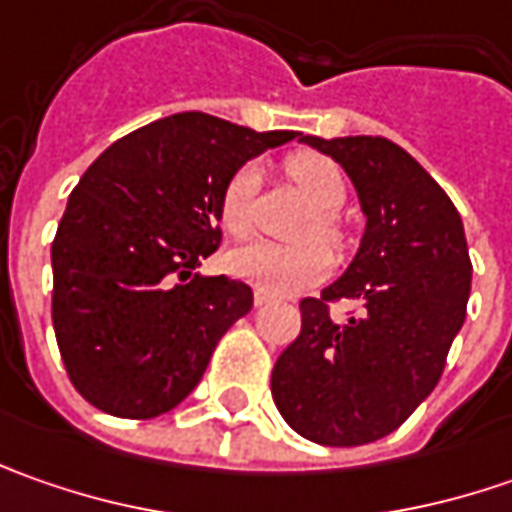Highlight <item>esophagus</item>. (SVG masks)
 Masks as SVG:
<instances>
[{
	"instance_id": "obj_1",
	"label": "esophagus",
	"mask_w": 512,
	"mask_h": 512,
	"mask_svg": "<svg viewBox=\"0 0 512 512\" xmlns=\"http://www.w3.org/2000/svg\"><path fill=\"white\" fill-rule=\"evenodd\" d=\"M270 302H273V296H270V293H265V290H256V293H253V305L256 307H265V305H270Z\"/></svg>"
}]
</instances>
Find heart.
I'll list each match as a JSON object with an SVG mask.
<instances>
[{
  "instance_id": "heart-1",
  "label": "heart",
  "mask_w": 512,
  "mask_h": 512,
  "mask_svg": "<svg viewBox=\"0 0 512 512\" xmlns=\"http://www.w3.org/2000/svg\"><path fill=\"white\" fill-rule=\"evenodd\" d=\"M290 185L316 207L302 227V236L319 233L327 242H339V225L333 210L344 205L347 185L342 170L322 153H296L285 162ZM259 168H239L222 190L219 222L230 236H245L253 227V205L259 190ZM227 270L270 296H287L310 285H319L330 273V250L319 242L299 245H273V242H247L227 253Z\"/></svg>"
}]
</instances>
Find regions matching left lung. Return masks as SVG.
<instances>
[{
    "instance_id": "left-lung-1",
    "label": "left lung",
    "mask_w": 512,
    "mask_h": 512,
    "mask_svg": "<svg viewBox=\"0 0 512 512\" xmlns=\"http://www.w3.org/2000/svg\"><path fill=\"white\" fill-rule=\"evenodd\" d=\"M359 193L362 242L322 299H302V333L270 376L285 422L310 442L382 439L433 393L464 325L473 265L462 216L436 179L382 136L319 139ZM356 298L362 317L336 323L326 305Z\"/></svg>"
}]
</instances>
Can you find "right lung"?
I'll list each match as a JSON object with an SVG mask.
<instances>
[{
  "label": "right lung",
  "mask_w": 512,
  "mask_h": 512,
  "mask_svg": "<svg viewBox=\"0 0 512 512\" xmlns=\"http://www.w3.org/2000/svg\"><path fill=\"white\" fill-rule=\"evenodd\" d=\"M296 130H256L199 110L113 142L79 179L50 247L53 330L73 387L119 419H153L202 382L253 290L193 273L222 239L230 176Z\"/></svg>",
  "instance_id": "1"
}]
</instances>
